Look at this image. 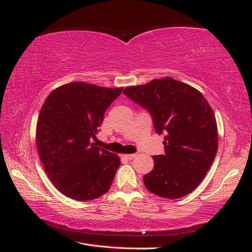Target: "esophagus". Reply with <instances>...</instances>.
I'll list each match as a JSON object with an SVG mask.
<instances>
[{
    "label": "esophagus",
    "mask_w": 252,
    "mask_h": 252,
    "mask_svg": "<svg viewBox=\"0 0 252 252\" xmlns=\"http://www.w3.org/2000/svg\"><path fill=\"white\" fill-rule=\"evenodd\" d=\"M136 157V154H127V155H123V158H126L127 160H132Z\"/></svg>",
    "instance_id": "esophagus-1"
}]
</instances>
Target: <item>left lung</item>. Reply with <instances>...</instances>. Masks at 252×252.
<instances>
[{
	"instance_id": "8db88e82",
	"label": "left lung",
	"mask_w": 252,
	"mask_h": 252,
	"mask_svg": "<svg viewBox=\"0 0 252 252\" xmlns=\"http://www.w3.org/2000/svg\"><path fill=\"white\" fill-rule=\"evenodd\" d=\"M123 93L146 108L155 130L165 135L164 155L154 156V169L144 175L146 189L168 199L189 195L205 179L218 151L217 121L207 99L170 77L126 88Z\"/></svg>"
}]
</instances>
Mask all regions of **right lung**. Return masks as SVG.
<instances>
[{
    "instance_id": "1",
    "label": "right lung",
    "mask_w": 252,
    "mask_h": 252,
    "mask_svg": "<svg viewBox=\"0 0 252 252\" xmlns=\"http://www.w3.org/2000/svg\"><path fill=\"white\" fill-rule=\"evenodd\" d=\"M122 90L67 83L52 91L41 107L37 153L53 185L71 199H96L110 189L120 159L92 141Z\"/></svg>"
}]
</instances>
